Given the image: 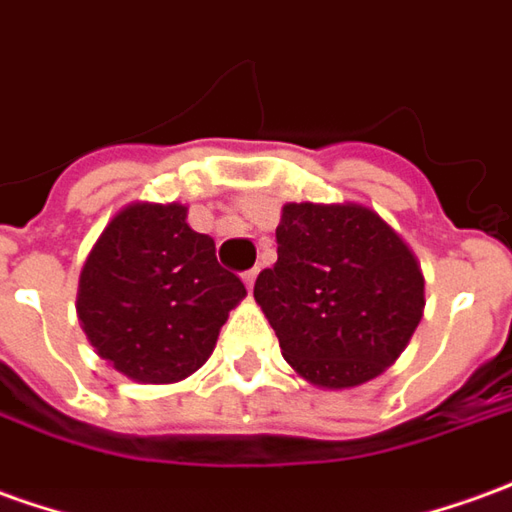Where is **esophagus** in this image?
<instances>
[{
	"label": "esophagus",
	"mask_w": 512,
	"mask_h": 512,
	"mask_svg": "<svg viewBox=\"0 0 512 512\" xmlns=\"http://www.w3.org/2000/svg\"><path fill=\"white\" fill-rule=\"evenodd\" d=\"M255 280H257V268H249V271L244 274V282H246V288H249V291L255 288Z\"/></svg>",
	"instance_id": "34e87169"
}]
</instances>
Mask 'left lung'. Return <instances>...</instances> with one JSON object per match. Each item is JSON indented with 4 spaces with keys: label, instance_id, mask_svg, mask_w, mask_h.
<instances>
[{
    "label": "left lung",
    "instance_id": "8db88e82",
    "mask_svg": "<svg viewBox=\"0 0 512 512\" xmlns=\"http://www.w3.org/2000/svg\"><path fill=\"white\" fill-rule=\"evenodd\" d=\"M255 302L282 357L316 388L343 391L380 377L424 316V274L405 238L357 202H288L277 263Z\"/></svg>",
    "mask_w": 512,
    "mask_h": 512
}]
</instances>
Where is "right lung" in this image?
Returning <instances> with one entry per match:
<instances>
[{
    "mask_svg": "<svg viewBox=\"0 0 512 512\" xmlns=\"http://www.w3.org/2000/svg\"><path fill=\"white\" fill-rule=\"evenodd\" d=\"M180 202L119 210L80 271L82 332L119 374L169 385L205 366L221 324L246 296L216 260L210 235L191 230Z\"/></svg>",
    "mask_w": 512,
    "mask_h": 512,
    "instance_id": "1",
    "label": "right lung"
}]
</instances>
